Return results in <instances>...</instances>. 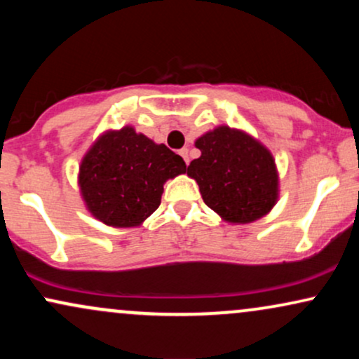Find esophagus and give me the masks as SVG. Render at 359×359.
I'll use <instances>...</instances> for the list:
<instances>
[{"instance_id":"esophagus-1","label":"esophagus","mask_w":359,"mask_h":359,"mask_svg":"<svg viewBox=\"0 0 359 359\" xmlns=\"http://www.w3.org/2000/svg\"><path fill=\"white\" fill-rule=\"evenodd\" d=\"M180 155H182V158L185 160V163H187V165H189V162H191V160H189V148H182V150H180Z\"/></svg>"}]
</instances>
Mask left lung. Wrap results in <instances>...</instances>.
I'll list each match as a JSON object with an SVG mask.
<instances>
[{
	"label": "left lung",
	"mask_w": 359,
	"mask_h": 359,
	"mask_svg": "<svg viewBox=\"0 0 359 359\" xmlns=\"http://www.w3.org/2000/svg\"><path fill=\"white\" fill-rule=\"evenodd\" d=\"M199 158L187 175L222 221L248 224L275 208L280 194L278 168L271 151L245 130L216 126L196 140Z\"/></svg>",
	"instance_id": "obj_1"
}]
</instances>
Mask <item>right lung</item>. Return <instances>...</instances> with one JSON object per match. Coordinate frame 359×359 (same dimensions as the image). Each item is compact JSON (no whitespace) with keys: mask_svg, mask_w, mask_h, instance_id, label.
Returning <instances> with one entry per match:
<instances>
[{"mask_svg":"<svg viewBox=\"0 0 359 359\" xmlns=\"http://www.w3.org/2000/svg\"><path fill=\"white\" fill-rule=\"evenodd\" d=\"M185 170L182 156L128 125L96 138L82 156L77 185L94 219L138 228L160 205L163 184Z\"/></svg>","mask_w":359,"mask_h":359,"instance_id":"add662e5","label":"right lung"}]
</instances>
